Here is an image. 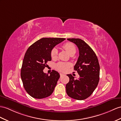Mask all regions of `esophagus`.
Returning a JSON list of instances; mask_svg holds the SVG:
<instances>
[{
	"mask_svg": "<svg viewBox=\"0 0 121 121\" xmlns=\"http://www.w3.org/2000/svg\"><path fill=\"white\" fill-rule=\"evenodd\" d=\"M60 76H62L63 75H64V74H63V73H60Z\"/></svg>",
	"mask_w": 121,
	"mask_h": 121,
	"instance_id": "obj_1",
	"label": "esophagus"
}]
</instances>
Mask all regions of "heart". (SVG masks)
Segmentation results:
<instances>
[{
  "label": "heart",
  "instance_id": "1",
  "mask_svg": "<svg viewBox=\"0 0 121 121\" xmlns=\"http://www.w3.org/2000/svg\"><path fill=\"white\" fill-rule=\"evenodd\" d=\"M63 48L66 50L70 55L75 54L76 52V48L72 43H67L63 45ZM51 56L52 58H56L58 55V50L56 48H53L51 51ZM70 66L69 63H65L63 62H60L56 64L55 68L60 71H66Z\"/></svg>",
  "mask_w": 121,
  "mask_h": 121
}]
</instances>
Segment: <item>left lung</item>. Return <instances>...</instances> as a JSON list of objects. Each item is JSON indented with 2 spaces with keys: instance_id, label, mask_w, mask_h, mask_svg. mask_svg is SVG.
<instances>
[{
  "instance_id": "obj_1",
  "label": "left lung",
  "mask_w": 121,
  "mask_h": 121,
  "mask_svg": "<svg viewBox=\"0 0 121 121\" xmlns=\"http://www.w3.org/2000/svg\"><path fill=\"white\" fill-rule=\"evenodd\" d=\"M77 46L79 57L74 67L79 78L74 79L67 74L69 82L66 84V92L70 98L83 100L90 96L98 86L99 79V65L98 57L91 47L79 38H67Z\"/></svg>"
}]
</instances>
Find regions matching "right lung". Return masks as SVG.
Segmentation results:
<instances>
[{
    "label": "right lung",
    "instance_id": "1",
    "mask_svg": "<svg viewBox=\"0 0 121 121\" xmlns=\"http://www.w3.org/2000/svg\"><path fill=\"white\" fill-rule=\"evenodd\" d=\"M64 38H42L32 44L26 50L21 69V78L25 89L35 99L45 98L53 93L60 74L55 70L48 74L43 70L51 60V51Z\"/></svg>",
    "mask_w": 121,
    "mask_h": 121
}]
</instances>
